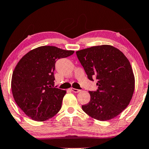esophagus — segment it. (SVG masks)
Masks as SVG:
<instances>
[{"instance_id":"34e87169","label":"esophagus","mask_w":149,"mask_h":149,"mask_svg":"<svg viewBox=\"0 0 149 149\" xmlns=\"http://www.w3.org/2000/svg\"><path fill=\"white\" fill-rule=\"evenodd\" d=\"M71 91L74 93H79L80 91H81V90H79V89L74 88H71Z\"/></svg>"}]
</instances>
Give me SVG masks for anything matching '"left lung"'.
<instances>
[{
    "mask_svg": "<svg viewBox=\"0 0 149 149\" xmlns=\"http://www.w3.org/2000/svg\"><path fill=\"white\" fill-rule=\"evenodd\" d=\"M89 80H98L97 91L82 105L84 113L96 120L115 118L129 104L134 91V73L124 54L111 45L95 46L76 52Z\"/></svg>",
    "mask_w": 149,
    "mask_h": 149,
    "instance_id": "8db88e82",
    "label": "left lung"
}]
</instances>
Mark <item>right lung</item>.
Returning a JSON list of instances; mask_svg holds the SVG:
<instances>
[{
	"label": "right lung",
	"mask_w": 149,
	"mask_h": 149,
	"mask_svg": "<svg viewBox=\"0 0 149 149\" xmlns=\"http://www.w3.org/2000/svg\"><path fill=\"white\" fill-rule=\"evenodd\" d=\"M74 53L42 46L22 57L14 69L11 89L16 103L31 119L45 121L58 113L67 91L54 87L56 61Z\"/></svg>",
	"instance_id": "1"
}]
</instances>
